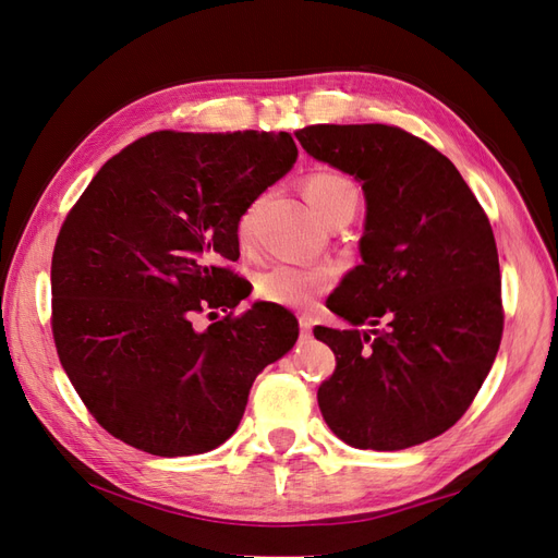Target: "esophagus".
Wrapping results in <instances>:
<instances>
[{"label":"esophagus","mask_w":558,"mask_h":558,"mask_svg":"<svg viewBox=\"0 0 558 558\" xmlns=\"http://www.w3.org/2000/svg\"><path fill=\"white\" fill-rule=\"evenodd\" d=\"M299 330H302L304 337H308L313 330V320L308 316H299Z\"/></svg>","instance_id":"1"}]
</instances>
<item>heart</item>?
<instances>
[{
    "label": "heart",
    "mask_w": 558,
    "mask_h": 558,
    "mask_svg": "<svg viewBox=\"0 0 558 558\" xmlns=\"http://www.w3.org/2000/svg\"><path fill=\"white\" fill-rule=\"evenodd\" d=\"M304 193L311 207L325 221H330L339 211H355V205H359V191L353 181L337 171H313L304 181ZM256 209H259V203H252L238 221V238L242 245L252 240ZM332 280L335 270L327 266L278 264L256 280V294L270 304L302 308L330 288Z\"/></svg>",
    "instance_id": "obj_1"
}]
</instances>
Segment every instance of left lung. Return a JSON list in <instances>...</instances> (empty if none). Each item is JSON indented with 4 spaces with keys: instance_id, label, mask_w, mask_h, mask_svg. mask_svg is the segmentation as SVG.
Here are the masks:
<instances>
[{
    "instance_id": "1",
    "label": "left lung",
    "mask_w": 558,
    "mask_h": 558,
    "mask_svg": "<svg viewBox=\"0 0 558 558\" xmlns=\"http://www.w3.org/2000/svg\"><path fill=\"white\" fill-rule=\"evenodd\" d=\"M296 138L359 179L367 205L363 264L327 299L351 327L313 330L337 359L323 417L353 448L420 446L469 410L502 341L490 221L448 157L401 126L311 124Z\"/></svg>"
}]
</instances>
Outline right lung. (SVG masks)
Segmentation results:
<instances>
[{
	"instance_id": "obj_1",
	"label": "right lung",
	"mask_w": 558,
	"mask_h": 558,
	"mask_svg": "<svg viewBox=\"0 0 558 558\" xmlns=\"http://www.w3.org/2000/svg\"><path fill=\"white\" fill-rule=\"evenodd\" d=\"M288 132H153L98 169L51 259V332L94 420L136 450H214L238 428L256 375L299 337L288 308L195 330L250 296L238 221L296 162ZM211 316V313H209Z\"/></svg>"
}]
</instances>
